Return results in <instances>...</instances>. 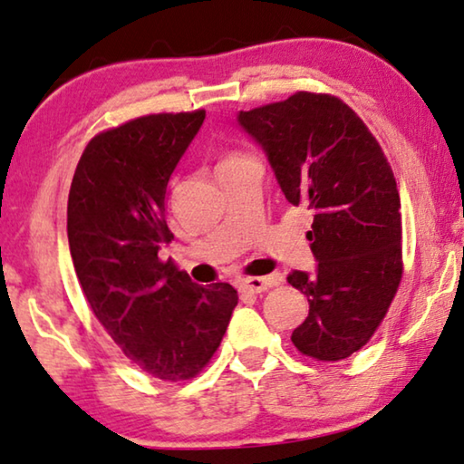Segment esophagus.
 Masks as SVG:
<instances>
[{"mask_svg":"<svg viewBox=\"0 0 464 464\" xmlns=\"http://www.w3.org/2000/svg\"><path fill=\"white\" fill-rule=\"evenodd\" d=\"M281 276L279 275H268V276H252V279H244L239 283V289L244 294H262L268 287L279 285Z\"/></svg>","mask_w":464,"mask_h":464,"instance_id":"esophagus-1","label":"esophagus"}]
</instances>
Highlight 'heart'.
<instances>
[{
    "label": "heart",
    "instance_id": "b5f03b06",
    "mask_svg": "<svg viewBox=\"0 0 464 464\" xmlns=\"http://www.w3.org/2000/svg\"><path fill=\"white\" fill-rule=\"evenodd\" d=\"M235 160H239V158H231V160H227V162H235ZM227 162H225V164H227Z\"/></svg>",
    "mask_w": 464,
    "mask_h": 464
}]
</instances>
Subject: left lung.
I'll return each mask as SVG.
<instances>
[{
  "instance_id": "1",
  "label": "left lung",
  "mask_w": 464,
  "mask_h": 464,
  "mask_svg": "<svg viewBox=\"0 0 464 464\" xmlns=\"http://www.w3.org/2000/svg\"><path fill=\"white\" fill-rule=\"evenodd\" d=\"M265 150L289 204L313 212L314 273L287 281L306 295L292 342L323 362L343 361L375 334L402 279V217L382 145L335 95L298 92L237 114Z\"/></svg>"
}]
</instances>
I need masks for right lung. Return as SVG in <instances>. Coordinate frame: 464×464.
Masks as SVG:
<instances>
[{
    "instance_id": "obj_1",
    "label": "right lung",
    "mask_w": 464,
    "mask_h": 464,
    "mask_svg": "<svg viewBox=\"0 0 464 464\" xmlns=\"http://www.w3.org/2000/svg\"><path fill=\"white\" fill-rule=\"evenodd\" d=\"M204 110L150 114L87 143L68 193V246L93 314L130 362L162 382L196 377L223 340L237 292L198 285L160 260L166 189Z\"/></svg>"
}]
</instances>
